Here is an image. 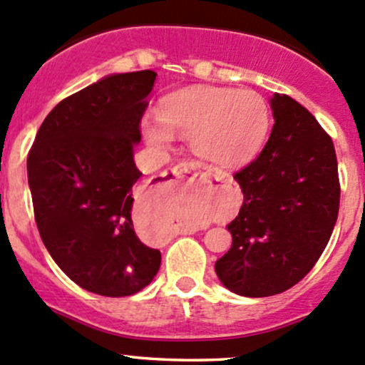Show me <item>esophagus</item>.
<instances>
[{"label": "esophagus", "instance_id": "esophagus-1", "mask_svg": "<svg viewBox=\"0 0 365 365\" xmlns=\"http://www.w3.org/2000/svg\"><path fill=\"white\" fill-rule=\"evenodd\" d=\"M202 166L195 161H183L178 163L176 166L171 170V178L180 180V178H190V176L195 175V171H201Z\"/></svg>", "mask_w": 365, "mask_h": 365}]
</instances>
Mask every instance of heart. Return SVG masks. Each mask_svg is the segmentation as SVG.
<instances>
[{
    "label": "heart",
    "instance_id": "heart-1",
    "mask_svg": "<svg viewBox=\"0 0 365 365\" xmlns=\"http://www.w3.org/2000/svg\"><path fill=\"white\" fill-rule=\"evenodd\" d=\"M272 114L256 91L195 86L176 91L159 106V119L145 123L152 145H171L173 133L190 137L199 158L222 168L251 163L265 145Z\"/></svg>",
    "mask_w": 365,
    "mask_h": 365
}]
</instances>
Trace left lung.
<instances>
[{
	"label": "left lung",
	"instance_id": "8db88e82",
	"mask_svg": "<svg viewBox=\"0 0 365 365\" xmlns=\"http://www.w3.org/2000/svg\"><path fill=\"white\" fill-rule=\"evenodd\" d=\"M270 106V138L234 175L244 202L227 227L232 247L215 263L223 286L250 298L284 293L314 268L338 220L341 192L334 143L317 119L284 93Z\"/></svg>",
	"mask_w": 365,
	"mask_h": 365
}]
</instances>
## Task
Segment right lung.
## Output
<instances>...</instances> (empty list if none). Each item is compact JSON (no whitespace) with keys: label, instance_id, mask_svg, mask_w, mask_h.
<instances>
[{"label":"right lung","instance_id":"right-lung-1","mask_svg":"<svg viewBox=\"0 0 365 365\" xmlns=\"http://www.w3.org/2000/svg\"><path fill=\"white\" fill-rule=\"evenodd\" d=\"M154 71L115 74L63 98L27 154L34 220L48 253L83 289L130 296L149 286L161 251L135 234L133 147Z\"/></svg>","mask_w":365,"mask_h":365}]
</instances>
